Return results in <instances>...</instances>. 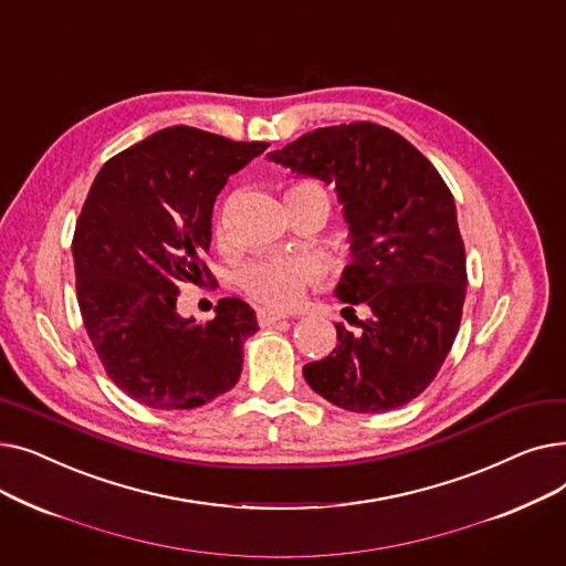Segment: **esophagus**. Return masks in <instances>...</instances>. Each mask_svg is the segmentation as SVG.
I'll list each match as a JSON object with an SVG mask.
<instances>
[{
    "label": "esophagus",
    "instance_id": "1",
    "mask_svg": "<svg viewBox=\"0 0 566 566\" xmlns=\"http://www.w3.org/2000/svg\"><path fill=\"white\" fill-rule=\"evenodd\" d=\"M282 318H289V314H284V312H275V310H259L256 312V321H259V325H275L277 321H282Z\"/></svg>",
    "mask_w": 566,
    "mask_h": 566
}]
</instances>
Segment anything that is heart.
Listing matches in <instances>:
<instances>
[{"label": "heart", "mask_w": 566, "mask_h": 566, "mask_svg": "<svg viewBox=\"0 0 566 566\" xmlns=\"http://www.w3.org/2000/svg\"><path fill=\"white\" fill-rule=\"evenodd\" d=\"M295 192L325 195V190L316 184H293L286 195H295ZM312 277H314L312 263L301 259L275 256V259H263L248 265L241 275V286L256 303H263L275 310H286L301 298Z\"/></svg>", "instance_id": "1"}]
</instances>
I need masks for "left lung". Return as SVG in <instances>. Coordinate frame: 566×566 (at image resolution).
I'll use <instances>...</instances> for the list:
<instances>
[{
	"label": "left lung",
	"instance_id": "1",
	"mask_svg": "<svg viewBox=\"0 0 566 566\" xmlns=\"http://www.w3.org/2000/svg\"><path fill=\"white\" fill-rule=\"evenodd\" d=\"M268 158L335 186L350 235L335 295L371 312L358 333L335 323V350L303 367L310 388L353 412L412 401L448 358L465 301V250L448 184L408 139L371 122L316 128Z\"/></svg>",
	"mask_w": 566,
	"mask_h": 566
}]
</instances>
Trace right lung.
Instances as JSON below:
<instances>
[{"label":"right lung","mask_w":566,"mask_h":566,"mask_svg":"<svg viewBox=\"0 0 566 566\" xmlns=\"http://www.w3.org/2000/svg\"><path fill=\"white\" fill-rule=\"evenodd\" d=\"M265 148L165 128L109 158L86 195L73 235L77 305L107 376L142 406L197 408L241 378L259 331L250 305L222 298L197 323L176 298L188 282L216 284L203 261L216 197Z\"/></svg>","instance_id":"right-lung-1"}]
</instances>
